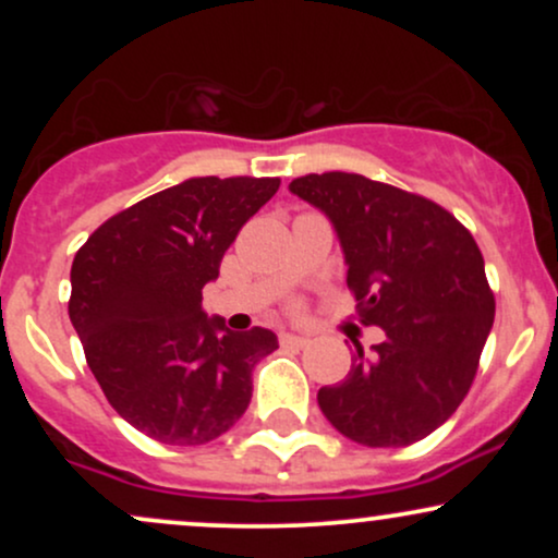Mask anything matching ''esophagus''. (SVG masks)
<instances>
[{
    "mask_svg": "<svg viewBox=\"0 0 558 558\" xmlns=\"http://www.w3.org/2000/svg\"><path fill=\"white\" fill-rule=\"evenodd\" d=\"M280 343L293 345V349H304V345H310V338L293 336V332H280Z\"/></svg>",
    "mask_w": 558,
    "mask_h": 558,
    "instance_id": "1",
    "label": "esophagus"
}]
</instances>
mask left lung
<instances>
[{
    "label": "left lung",
    "mask_w": 558,
    "mask_h": 558,
    "mask_svg": "<svg viewBox=\"0 0 558 558\" xmlns=\"http://www.w3.org/2000/svg\"><path fill=\"white\" fill-rule=\"evenodd\" d=\"M288 189L328 215L362 325L386 332L369 356L356 343L349 375L319 388V409L362 446L417 444L464 401L493 328L475 239L440 204L356 172H312Z\"/></svg>",
    "instance_id": "8db88e82"
}]
</instances>
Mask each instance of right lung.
Returning a JSON list of instances; mask_svg holds the SVG:
<instances>
[{"mask_svg": "<svg viewBox=\"0 0 558 558\" xmlns=\"http://www.w3.org/2000/svg\"><path fill=\"white\" fill-rule=\"evenodd\" d=\"M280 178H189L88 235L70 270V323L107 401L168 446L215 440L246 412L252 369L278 349L267 328L233 332L202 310L222 254Z\"/></svg>", "mask_w": 558, "mask_h": 558, "instance_id": "right-lung-1", "label": "right lung"}]
</instances>
